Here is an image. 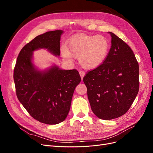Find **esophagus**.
Listing matches in <instances>:
<instances>
[{"label": "esophagus", "instance_id": "34e87169", "mask_svg": "<svg viewBox=\"0 0 153 153\" xmlns=\"http://www.w3.org/2000/svg\"><path fill=\"white\" fill-rule=\"evenodd\" d=\"M79 73H80V75L81 78H82V79H83V78H84V76H85V73H84V71H80L79 72Z\"/></svg>", "mask_w": 153, "mask_h": 153}]
</instances>
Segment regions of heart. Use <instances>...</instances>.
Returning a JSON list of instances; mask_svg holds the SVG:
<instances>
[{"mask_svg": "<svg viewBox=\"0 0 153 153\" xmlns=\"http://www.w3.org/2000/svg\"><path fill=\"white\" fill-rule=\"evenodd\" d=\"M68 45V48L66 46L61 48L62 57L68 61L72 56L78 57L81 66L86 69L100 66L107 57L110 47L108 39L103 35H78L69 39Z\"/></svg>", "mask_w": 153, "mask_h": 153, "instance_id": "b5f03b06", "label": "heart"}]
</instances>
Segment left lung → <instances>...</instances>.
I'll return each instance as SVG.
<instances>
[{"instance_id": "1", "label": "left lung", "mask_w": 153, "mask_h": 153, "mask_svg": "<svg viewBox=\"0 0 153 153\" xmlns=\"http://www.w3.org/2000/svg\"><path fill=\"white\" fill-rule=\"evenodd\" d=\"M111 48L103 64L84 77L91 109L110 120L126 114L139 89V67L131 48L111 32Z\"/></svg>"}]
</instances>
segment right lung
I'll return each mask as SVG.
<instances>
[{
  "mask_svg": "<svg viewBox=\"0 0 153 153\" xmlns=\"http://www.w3.org/2000/svg\"><path fill=\"white\" fill-rule=\"evenodd\" d=\"M63 32L49 31L36 36L21 50L14 69L18 100L32 117L47 124L65 120L81 78L76 69L64 70L56 65L39 70L32 62L33 52L47 49L55 56H59Z\"/></svg>",
  "mask_w": 153,
  "mask_h": 153,
  "instance_id": "add662e5",
  "label": "right lung"
}]
</instances>
